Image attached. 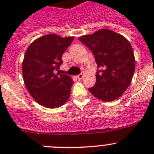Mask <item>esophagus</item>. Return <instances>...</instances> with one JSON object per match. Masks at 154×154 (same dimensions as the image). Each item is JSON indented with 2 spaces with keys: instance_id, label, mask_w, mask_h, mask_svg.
<instances>
[{
  "instance_id": "obj_1",
  "label": "esophagus",
  "mask_w": 154,
  "mask_h": 154,
  "mask_svg": "<svg viewBox=\"0 0 154 154\" xmlns=\"http://www.w3.org/2000/svg\"><path fill=\"white\" fill-rule=\"evenodd\" d=\"M83 76H84L83 73H80L79 75H77V78H78V79H82L83 78Z\"/></svg>"
}]
</instances>
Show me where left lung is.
<instances>
[{
  "mask_svg": "<svg viewBox=\"0 0 154 154\" xmlns=\"http://www.w3.org/2000/svg\"><path fill=\"white\" fill-rule=\"evenodd\" d=\"M79 39L91 50L99 69L96 84L89 88V92L106 102L120 97L130 85L135 71V58L130 42L109 29H101Z\"/></svg>",
  "mask_w": 154,
  "mask_h": 154,
  "instance_id": "8db88e82",
  "label": "left lung"
}]
</instances>
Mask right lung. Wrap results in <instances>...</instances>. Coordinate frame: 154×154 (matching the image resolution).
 <instances>
[{
	"instance_id": "right-lung-1",
	"label": "right lung",
	"mask_w": 154,
	"mask_h": 154,
	"mask_svg": "<svg viewBox=\"0 0 154 154\" xmlns=\"http://www.w3.org/2000/svg\"><path fill=\"white\" fill-rule=\"evenodd\" d=\"M73 39L49 34L34 41L25 52L22 63L24 84L35 101L46 108L60 107L70 96L72 79L55 71L60 69L62 55Z\"/></svg>"
}]
</instances>
